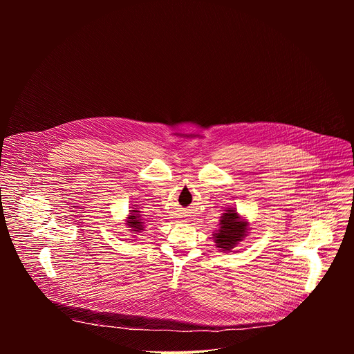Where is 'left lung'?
I'll return each instance as SVG.
<instances>
[{
  "mask_svg": "<svg viewBox=\"0 0 354 354\" xmlns=\"http://www.w3.org/2000/svg\"><path fill=\"white\" fill-rule=\"evenodd\" d=\"M246 227L248 223L241 220L235 209L227 210V213L221 216L218 231L214 234L217 248H221V250L232 249L246 235Z\"/></svg>",
  "mask_w": 354,
  "mask_h": 354,
  "instance_id": "1",
  "label": "left lung"
}]
</instances>
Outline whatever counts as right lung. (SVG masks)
Returning a JSON list of instances; mask_svg holds the SVG:
<instances>
[{"instance_id": "add662e5", "label": "right lung", "mask_w": 354, "mask_h": 354, "mask_svg": "<svg viewBox=\"0 0 354 354\" xmlns=\"http://www.w3.org/2000/svg\"><path fill=\"white\" fill-rule=\"evenodd\" d=\"M131 216H129V220H127V225L133 230V231H137V232H140V231H142V223H141V220H140V214H138V212L137 210H131V213H130Z\"/></svg>"}]
</instances>
